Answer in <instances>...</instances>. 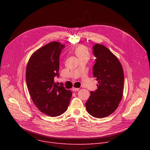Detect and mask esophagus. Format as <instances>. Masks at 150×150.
<instances>
[{
	"instance_id": "34e87169",
	"label": "esophagus",
	"mask_w": 150,
	"mask_h": 150,
	"mask_svg": "<svg viewBox=\"0 0 150 150\" xmlns=\"http://www.w3.org/2000/svg\"><path fill=\"white\" fill-rule=\"evenodd\" d=\"M80 89L79 88H72V91H74V92H75V91H78V90H79Z\"/></svg>"
}]
</instances>
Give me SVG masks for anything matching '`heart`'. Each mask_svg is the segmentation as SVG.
Listing matches in <instances>:
<instances>
[{"instance_id":"obj_1","label":"heart","mask_w":150,"mask_h":150,"mask_svg":"<svg viewBox=\"0 0 150 150\" xmlns=\"http://www.w3.org/2000/svg\"><path fill=\"white\" fill-rule=\"evenodd\" d=\"M75 53L76 54V56L78 57V58H87L89 59L90 57L88 49L84 45L78 46L75 50Z\"/></svg>"}]
</instances>
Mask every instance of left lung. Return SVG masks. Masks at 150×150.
<instances>
[{"mask_svg":"<svg viewBox=\"0 0 150 150\" xmlns=\"http://www.w3.org/2000/svg\"><path fill=\"white\" fill-rule=\"evenodd\" d=\"M92 50L96 58L93 75L98 81V88L91 92L85 105L90 115L103 118L113 113L122 100L123 70L119 59L107 47L97 44Z\"/></svg>","mask_w":150,"mask_h":150,"instance_id":"left-lung-1","label":"left lung"}]
</instances>
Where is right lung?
<instances>
[{"mask_svg": "<svg viewBox=\"0 0 150 150\" xmlns=\"http://www.w3.org/2000/svg\"><path fill=\"white\" fill-rule=\"evenodd\" d=\"M65 46L52 42L31 55L26 69V82L30 96L38 109L50 117H57L66 111L72 92L54 78L59 76V56Z\"/></svg>", "mask_w": 150, "mask_h": 150, "instance_id": "add662e5", "label": "right lung"}]
</instances>
